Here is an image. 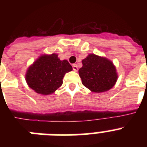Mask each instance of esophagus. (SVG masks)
Segmentation results:
<instances>
[{
	"label": "esophagus",
	"mask_w": 147,
	"mask_h": 147,
	"mask_svg": "<svg viewBox=\"0 0 147 147\" xmlns=\"http://www.w3.org/2000/svg\"><path fill=\"white\" fill-rule=\"evenodd\" d=\"M73 69H74V71H77L78 66L76 65V64H74V65H73Z\"/></svg>",
	"instance_id": "obj_1"
}]
</instances>
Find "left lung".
<instances>
[{
  "instance_id": "obj_1",
  "label": "left lung",
  "mask_w": 147,
  "mask_h": 147,
  "mask_svg": "<svg viewBox=\"0 0 147 147\" xmlns=\"http://www.w3.org/2000/svg\"><path fill=\"white\" fill-rule=\"evenodd\" d=\"M79 75L84 86L92 92L101 93L112 88L117 80V74L112 62L95 54H89L82 60Z\"/></svg>"
}]
</instances>
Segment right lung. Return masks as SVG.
<instances>
[{"label":"right lung","instance_id":"obj_1","mask_svg":"<svg viewBox=\"0 0 147 147\" xmlns=\"http://www.w3.org/2000/svg\"><path fill=\"white\" fill-rule=\"evenodd\" d=\"M67 60H60L57 54L41 56L28 68L26 75L30 88L40 94L53 93L62 85L66 73L72 71Z\"/></svg>","mask_w":147,"mask_h":147}]
</instances>
